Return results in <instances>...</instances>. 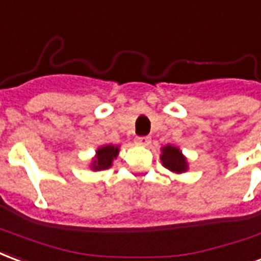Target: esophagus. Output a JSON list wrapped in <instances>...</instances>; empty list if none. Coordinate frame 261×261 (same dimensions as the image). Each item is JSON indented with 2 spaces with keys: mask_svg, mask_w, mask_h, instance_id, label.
<instances>
[{
  "mask_svg": "<svg viewBox=\"0 0 261 261\" xmlns=\"http://www.w3.org/2000/svg\"><path fill=\"white\" fill-rule=\"evenodd\" d=\"M136 143L140 144V146H147L150 143L149 136H138L136 138Z\"/></svg>",
  "mask_w": 261,
  "mask_h": 261,
  "instance_id": "1",
  "label": "esophagus"
}]
</instances>
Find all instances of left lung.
<instances>
[{"instance_id":"8db88e82","label":"left lung","mask_w":261,"mask_h":261,"mask_svg":"<svg viewBox=\"0 0 261 261\" xmlns=\"http://www.w3.org/2000/svg\"><path fill=\"white\" fill-rule=\"evenodd\" d=\"M160 159L163 161V165L165 168H168L175 174H182L188 170V161H186L185 155L175 146L167 144L165 147H163Z\"/></svg>"}]
</instances>
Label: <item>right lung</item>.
<instances>
[{
	"label": "right lung",
	"mask_w": 261,
	"mask_h": 261,
	"mask_svg": "<svg viewBox=\"0 0 261 261\" xmlns=\"http://www.w3.org/2000/svg\"><path fill=\"white\" fill-rule=\"evenodd\" d=\"M118 153H119V147L112 146V144H107V146H102L100 149H97L96 159H93V164H91L93 171H101L110 168L112 165V160L117 159Z\"/></svg>",
	"instance_id": "right-lung-1"
}]
</instances>
